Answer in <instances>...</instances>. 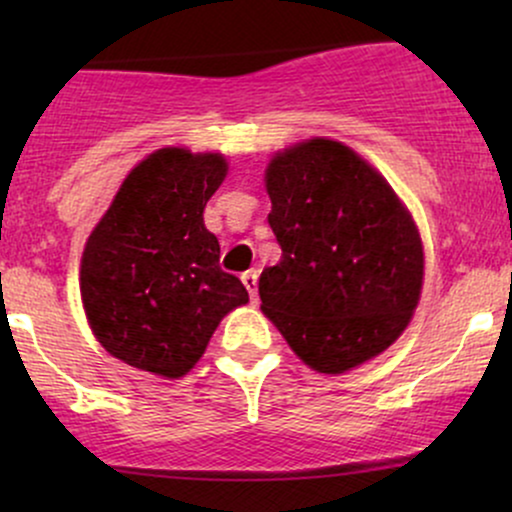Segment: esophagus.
Listing matches in <instances>:
<instances>
[{
  "instance_id": "34e87169",
  "label": "esophagus",
  "mask_w": 512,
  "mask_h": 512,
  "mask_svg": "<svg viewBox=\"0 0 512 512\" xmlns=\"http://www.w3.org/2000/svg\"><path fill=\"white\" fill-rule=\"evenodd\" d=\"M240 279H243L245 289H248L252 303H255L257 301V272H255V269H250V272H245L243 276H240Z\"/></svg>"
}]
</instances>
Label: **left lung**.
<instances>
[{"label":"left lung","instance_id":"8db88e82","mask_svg":"<svg viewBox=\"0 0 512 512\" xmlns=\"http://www.w3.org/2000/svg\"><path fill=\"white\" fill-rule=\"evenodd\" d=\"M264 182L281 260L260 276L262 313L320 373L383 354L407 330L424 284L407 207L354 149L325 137L279 151Z\"/></svg>","mask_w":512,"mask_h":512}]
</instances>
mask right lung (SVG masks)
Returning <instances> with one entry per match:
<instances>
[{
    "label": "right lung",
    "instance_id": "add662e5",
    "mask_svg": "<svg viewBox=\"0 0 512 512\" xmlns=\"http://www.w3.org/2000/svg\"><path fill=\"white\" fill-rule=\"evenodd\" d=\"M221 154L166 146L137 163L81 257V301L108 354L139 370L182 378L223 315L248 303L219 267L204 207L226 178Z\"/></svg>",
    "mask_w": 512,
    "mask_h": 512
}]
</instances>
